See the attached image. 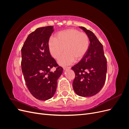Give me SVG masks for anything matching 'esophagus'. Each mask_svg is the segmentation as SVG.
I'll return each mask as SVG.
<instances>
[{"label":"esophagus","instance_id":"obj_1","mask_svg":"<svg viewBox=\"0 0 129 129\" xmlns=\"http://www.w3.org/2000/svg\"><path fill=\"white\" fill-rule=\"evenodd\" d=\"M71 67H63V70H64V71H66V70L69 69H71Z\"/></svg>","mask_w":129,"mask_h":129}]
</instances>
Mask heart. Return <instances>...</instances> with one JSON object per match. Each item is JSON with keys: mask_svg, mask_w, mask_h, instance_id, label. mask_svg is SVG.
<instances>
[{"mask_svg": "<svg viewBox=\"0 0 129 129\" xmlns=\"http://www.w3.org/2000/svg\"><path fill=\"white\" fill-rule=\"evenodd\" d=\"M90 44L88 35L74 28H69L57 33L55 38H50L48 46L51 55L58 59L64 52L66 53L58 61L61 65L71 64L79 61L87 53Z\"/></svg>", "mask_w": 129, "mask_h": 129, "instance_id": "1", "label": "heart"}]
</instances>
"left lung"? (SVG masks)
<instances>
[{
  "instance_id": "8db88e82",
  "label": "left lung",
  "mask_w": 129,
  "mask_h": 129,
  "mask_svg": "<svg viewBox=\"0 0 129 129\" xmlns=\"http://www.w3.org/2000/svg\"><path fill=\"white\" fill-rule=\"evenodd\" d=\"M89 38L88 51L79 63L72 67L75 74L73 87L76 94L90 97L98 93L105 83L107 62L103 47L95 35L85 27H80Z\"/></svg>"
}]
</instances>
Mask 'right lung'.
I'll return each instance as SVG.
<instances>
[{
	"mask_svg": "<svg viewBox=\"0 0 129 129\" xmlns=\"http://www.w3.org/2000/svg\"><path fill=\"white\" fill-rule=\"evenodd\" d=\"M53 26L37 28L29 34L21 48V69L26 86L35 98L45 101L55 93L57 81L63 72L50 55L48 41ZM55 67V72H50Z\"/></svg>",
	"mask_w": 129,
	"mask_h": 129,
	"instance_id": "right-lung-1",
	"label": "right lung"
}]
</instances>
